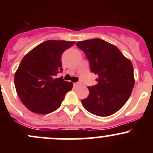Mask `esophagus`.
Here are the masks:
<instances>
[{"instance_id": "obj_1", "label": "esophagus", "mask_w": 153, "mask_h": 153, "mask_svg": "<svg viewBox=\"0 0 153 153\" xmlns=\"http://www.w3.org/2000/svg\"><path fill=\"white\" fill-rule=\"evenodd\" d=\"M79 84H80L79 82H76V83H74L73 85H74V86H78Z\"/></svg>"}]
</instances>
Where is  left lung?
<instances>
[{"mask_svg": "<svg viewBox=\"0 0 153 153\" xmlns=\"http://www.w3.org/2000/svg\"><path fill=\"white\" fill-rule=\"evenodd\" d=\"M85 53L98 84L88 86L89 94L81 100L93 115L106 117L118 112L129 99L135 84L131 61L115 46L99 38L77 42Z\"/></svg>", "mask_w": 153, "mask_h": 153, "instance_id": "8db88e82", "label": "left lung"}]
</instances>
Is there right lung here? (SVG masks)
Listing matches in <instances>:
<instances>
[{
    "label": "right lung",
    "mask_w": 153,
    "mask_h": 153,
    "mask_svg": "<svg viewBox=\"0 0 153 153\" xmlns=\"http://www.w3.org/2000/svg\"><path fill=\"white\" fill-rule=\"evenodd\" d=\"M75 44L49 40L24 57L15 74V86L20 100L29 110L49 114L60 107L72 83L55 77L63 71V52Z\"/></svg>",
    "instance_id": "add662e5"
}]
</instances>
